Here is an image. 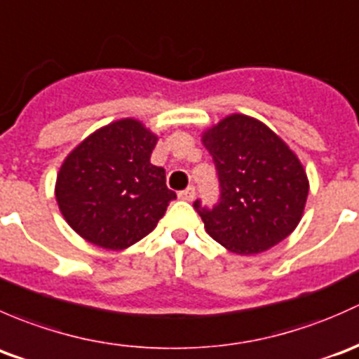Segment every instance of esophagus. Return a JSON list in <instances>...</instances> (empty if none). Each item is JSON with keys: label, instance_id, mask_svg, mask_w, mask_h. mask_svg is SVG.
Segmentation results:
<instances>
[{"label": "esophagus", "instance_id": "1", "mask_svg": "<svg viewBox=\"0 0 359 359\" xmlns=\"http://www.w3.org/2000/svg\"><path fill=\"white\" fill-rule=\"evenodd\" d=\"M178 197L181 201H187V202H191L195 198V188L194 187H188L187 190H181L178 194Z\"/></svg>", "mask_w": 359, "mask_h": 359}]
</instances>
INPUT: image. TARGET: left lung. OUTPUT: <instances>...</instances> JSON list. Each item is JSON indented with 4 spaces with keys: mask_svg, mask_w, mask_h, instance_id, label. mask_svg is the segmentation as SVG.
<instances>
[{
    "mask_svg": "<svg viewBox=\"0 0 359 359\" xmlns=\"http://www.w3.org/2000/svg\"><path fill=\"white\" fill-rule=\"evenodd\" d=\"M216 164L221 197L195 201L205 231L240 256L264 252L297 228L309 181L299 157L261 121L231 114L202 133Z\"/></svg>",
    "mask_w": 359,
    "mask_h": 359,
    "instance_id": "left-lung-1",
    "label": "left lung"
}]
</instances>
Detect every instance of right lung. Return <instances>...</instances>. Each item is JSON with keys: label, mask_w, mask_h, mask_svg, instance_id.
<instances>
[{"label": "right lung", "mask_w": 359, "mask_h": 359, "mask_svg": "<svg viewBox=\"0 0 359 359\" xmlns=\"http://www.w3.org/2000/svg\"><path fill=\"white\" fill-rule=\"evenodd\" d=\"M157 142L149 128L126 117L91 133L65 157L55 197L77 235L102 249L123 250L157 226L176 198L164 169L150 162Z\"/></svg>", "instance_id": "right-lung-1"}]
</instances>
